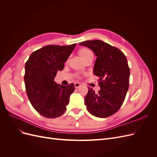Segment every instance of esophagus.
<instances>
[{"mask_svg": "<svg viewBox=\"0 0 157 157\" xmlns=\"http://www.w3.org/2000/svg\"><path fill=\"white\" fill-rule=\"evenodd\" d=\"M80 86H81V84H80V83H79V82H75V88H78Z\"/></svg>", "mask_w": 157, "mask_h": 157, "instance_id": "esophagus-1", "label": "esophagus"}]
</instances>
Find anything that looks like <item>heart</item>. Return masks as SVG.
<instances>
[{
	"label": "heart",
	"instance_id": "b5f03b06",
	"mask_svg": "<svg viewBox=\"0 0 157 157\" xmlns=\"http://www.w3.org/2000/svg\"><path fill=\"white\" fill-rule=\"evenodd\" d=\"M78 54L80 57H81V58L83 60L86 59V58H88V56L93 55L92 52L90 51L89 49L86 48H83L80 49L79 51H78Z\"/></svg>",
	"mask_w": 157,
	"mask_h": 157
}]
</instances>
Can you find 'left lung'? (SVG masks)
I'll use <instances>...</instances> for the list:
<instances>
[{
    "label": "left lung",
    "mask_w": 157,
    "mask_h": 157,
    "mask_svg": "<svg viewBox=\"0 0 157 157\" xmlns=\"http://www.w3.org/2000/svg\"><path fill=\"white\" fill-rule=\"evenodd\" d=\"M80 45L91 49L97 58L94 75L99 77L98 92L88 87L84 103L92 115L106 118L122 106L129 87L130 69L122 52L101 40H87Z\"/></svg>",
    "instance_id": "left-lung-1"
}]
</instances>
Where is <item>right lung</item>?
Returning <instances> with one entry per match:
<instances>
[{
  "instance_id": "1",
  "label": "right lung",
  "mask_w": 157,
  "mask_h": 157,
  "mask_svg": "<svg viewBox=\"0 0 157 157\" xmlns=\"http://www.w3.org/2000/svg\"><path fill=\"white\" fill-rule=\"evenodd\" d=\"M69 46L48 45L31 54L25 66L24 81L27 96L35 110L44 117L62 115L75 90L74 84L68 86L54 81L58 71H62L64 63L75 48Z\"/></svg>"
}]
</instances>
